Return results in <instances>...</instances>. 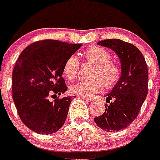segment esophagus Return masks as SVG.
Instances as JSON below:
<instances>
[{"label":"esophagus","mask_w":160,"mask_h":160,"mask_svg":"<svg viewBox=\"0 0 160 160\" xmlns=\"http://www.w3.org/2000/svg\"><path fill=\"white\" fill-rule=\"evenodd\" d=\"M80 98H81V99L84 100V101H86V102H92V99H91V98H87V97H84V96H80Z\"/></svg>","instance_id":"obj_1"}]
</instances>
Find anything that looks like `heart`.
<instances>
[{
	"label": "heart",
	"mask_w": 160,
	"mask_h": 160,
	"mask_svg": "<svg viewBox=\"0 0 160 160\" xmlns=\"http://www.w3.org/2000/svg\"><path fill=\"white\" fill-rule=\"evenodd\" d=\"M83 55L85 60L96 65L93 71V80H80L70 86V92L78 96H93L102 91L104 85L112 87L120 80L122 69L119 64L111 61L112 56L107 50L100 47H90L86 48ZM80 68V62L76 56L71 55L67 58L63 67L64 75L69 80L76 78Z\"/></svg>",
	"instance_id": "obj_1"
}]
</instances>
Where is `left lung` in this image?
Instances as JSON below:
<instances>
[{
    "label": "left lung",
    "instance_id": "1",
    "mask_svg": "<svg viewBox=\"0 0 160 160\" xmlns=\"http://www.w3.org/2000/svg\"><path fill=\"white\" fill-rule=\"evenodd\" d=\"M97 44L117 53L122 75L112 90L107 94L105 112L94 118L97 126L107 132H118L135 120L148 94V67L140 50L133 44L120 39H106Z\"/></svg>",
    "mask_w": 160,
    "mask_h": 160
}]
</instances>
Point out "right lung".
Here are the masks:
<instances>
[{
	"label": "right lung",
	"mask_w": 160,
	"mask_h": 160,
	"mask_svg": "<svg viewBox=\"0 0 160 160\" xmlns=\"http://www.w3.org/2000/svg\"><path fill=\"white\" fill-rule=\"evenodd\" d=\"M81 47L58 40L32 43L22 52L12 72V98L21 120L39 134L56 132L63 127L71 96L49 101L67 91L62 77L69 56Z\"/></svg>",
	"instance_id": "obj_1"
}]
</instances>
